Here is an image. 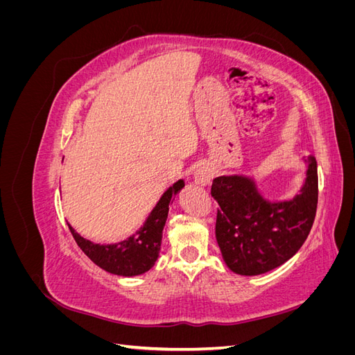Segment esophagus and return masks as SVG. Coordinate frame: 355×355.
Wrapping results in <instances>:
<instances>
[{
  "label": "esophagus",
  "mask_w": 355,
  "mask_h": 355,
  "mask_svg": "<svg viewBox=\"0 0 355 355\" xmlns=\"http://www.w3.org/2000/svg\"><path fill=\"white\" fill-rule=\"evenodd\" d=\"M213 179V171L209 167H201L196 171V184L198 185H209Z\"/></svg>",
  "instance_id": "obj_1"
}]
</instances>
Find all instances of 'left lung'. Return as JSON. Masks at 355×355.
Masks as SVG:
<instances>
[{"mask_svg":"<svg viewBox=\"0 0 355 355\" xmlns=\"http://www.w3.org/2000/svg\"><path fill=\"white\" fill-rule=\"evenodd\" d=\"M218 201L216 240L225 263L240 275H259L292 257L313 228L318 204L317 161L309 158L305 185L293 200L265 201L243 176L213 180Z\"/></svg>","mask_w":355,"mask_h":355,"instance_id":"8db88e82","label":"left lung"}]
</instances>
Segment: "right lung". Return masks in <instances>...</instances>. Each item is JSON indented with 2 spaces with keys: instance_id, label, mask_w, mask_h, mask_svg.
Wrapping results in <instances>:
<instances>
[{
  "instance_id": "right-lung-1",
  "label": "right lung",
  "mask_w": 355,
  "mask_h": 355,
  "mask_svg": "<svg viewBox=\"0 0 355 355\" xmlns=\"http://www.w3.org/2000/svg\"><path fill=\"white\" fill-rule=\"evenodd\" d=\"M184 187V180H179L173 187H170L153 213L149 214L144 228L136 234V237H130L125 241L101 245L83 239L72 227H69V231L80 249L102 270L124 277L144 274L151 270L158 257L170 201Z\"/></svg>"
}]
</instances>
